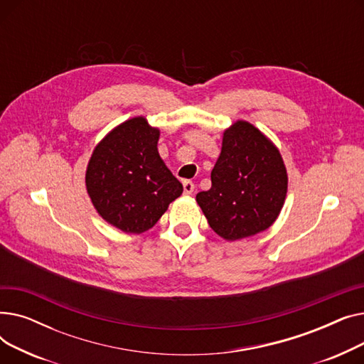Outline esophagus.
Returning <instances> with one entry per match:
<instances>
[{"label": "esophagus", "mask_w": 364, "mask_h": 364, "mask_svg": "<svg viewBox=\"0 0 364 364\" xmlns=\"http://www.w3.org/2000/svg\"><path fill=\"white\" fill-rule=\"evenodd\" d=\"M183 188H184V195H192L195 192V184L190 180H186L183 181Z\"/></svg>", "instance_id": "esophagus-1"}]
</instances>
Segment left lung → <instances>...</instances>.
Returning <instances> with one entry per match:
<instances>
[{"label": "left lung", "instance_id": "1", "mask_svg": "<svg viewBox=\"0 0 364 364\" xmlns=\"http://www.w3.org/2000/svg\"><path fill=\"white\" fill-rule=\"evenodd\" d=\"M211 188L196 202L213 230L227 242L251 237L277 220L288 193V172L276 144L239 119L223 132Z\"/></svg>", "mask_w": 364, "mask_h": 364}]
</instances>
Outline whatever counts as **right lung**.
Here are the masks:
<instances>
[{"mask_svg":"<svg viewBox=\"0 0 364 364\" xmlns=\"http://www.w3.org/2000/svg\"><path fill=\"white\" fill-rule=\"evenodd\" d=\"M161 131L144 117L127 119L94 147L85 171L92 206L125 233L147 232L183 193L158 151Z\"/></svg>","mask_w":364,"mask_h":364,"instance_id":"obj_1","label":"right lung"}]
</instances>
